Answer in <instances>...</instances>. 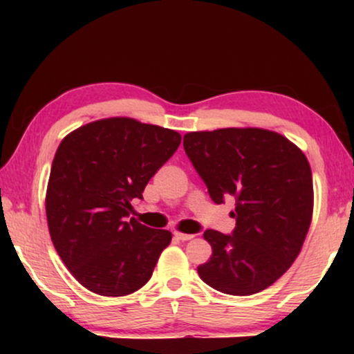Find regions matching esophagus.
<instances>
[{
  "instance_id": "1",
  "label": "esophagus",
  "mask_w": 354,
  "mask_h": 354,
  "mask_svg": "<svg viewBox=\"0 0 354 354\" xmlns=\"http://www.w3.org/2000/svg\"><path fill=\"white\" fill-rule=\"evenodd\" d=\"M174 238L180 239V241H189V239H193L194 236H193V234H188V233H180V231H176V233H174Z\"/></svg>"
}]
</instances>
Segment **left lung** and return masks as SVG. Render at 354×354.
<instances>
[{
  "instance_id": "1",
  "label": "left lung",
  "mask_w": 354,
  "mask_h": 354,
  "mask_svg": "<svg viewBox=\"0 0 354 354\" xmlns=\"http://www.w3.org/2000/svg\"><path fill=\"white\" fill-rule=\"evenodd\" d=\"M183 146L221 205L236 198L233 234L206 230L213 254L198 274L221 293L250 296L281 278L301 251L313 218V176L295 143L263 128L193 131Z\"/></svg>"
}]
</instances>
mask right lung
<instances>
[{"label": "right lung", "instance_id": "1", "mask_svg": "<svg viewBox=\"0 0 354 354\" xmlns=\"http://www.w3.org/2000/svg\"><path fill=\"white\" fill-rule=\"evenodd\" d=\"M180 143L173 129L123 116L63 138L48 181V228L59 258L86 290L126 296L151 278L171 233L128 219L129 209Z\"/></svg>", "mask_w": 354, "mask_h": 354}]
</instances>
